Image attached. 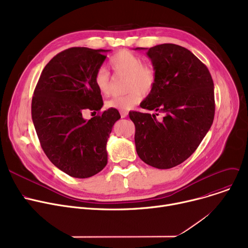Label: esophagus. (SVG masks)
I'll return each instance as SVG.
<instances>
[{
    "instance_id": "esophagus-1",
    "label": "esophagus",
    "mask_w": 248,
    "mask_h": 248,
    "mask_svg": "<svg viewBox=\"0 0 248 248\" xmlns=\"http://www.w3.org/2000/svg\"><path fill=\"white\" fill-rule=\"evenodd\" d=\"M121 116L123 117V119H124V117H126L127 116V111L126 110H121Z\"/></svg>"
}]
</instances>
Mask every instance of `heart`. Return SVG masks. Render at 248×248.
Wrapping results in <instances>:
<instances>
[{"mask_svg":"<svg viewBox=\"0 0 248 248\" xmlns=\"http://www.w3.org/2000/svg\"><path fill=\"white\" fill-rule=\"evenodd\" d=\"M108 66L114 75L126 76L124 95L114 96L107 107L128 110L140 100L141 93L149 94L157 82V71L152 64L144 63L141 57L128 50H120L109 58ZM94 84L99 93L107 96L110 93L111 79L108 70L100 67L94 74Z\"/></svg>","mask_w":248,"mask_h":248,"instance_id":"obj_1","label":"heart"}]
</instances>
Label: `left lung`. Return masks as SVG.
<instances>
[{
  "label": "left lung",
  "mask_w": 248,
  "mask_h": 248,
  "mask_svg": "<svg viewBox=\"0 0 248 248\" xmlns=\"http://www.w3.org/2000/svg\"><path fill=\"white\" fill-rule=\"evenodd\" d=\"M145 49V48H136ZM147 55L157 71V82L140 108L164 114L129 111L136 126L139 157L158 169L186 161L209 131L215 113L211 74L192 52L176 44L150 48Z\"/></svg>",
  "instance_id": "1"
}]
</instances>
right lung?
Wrapping results in <instances>:
<instances>
[{
	"label": "right lung",
	"instance_id": "add662e5",
	"mask_svg": "<svg viewBox=\"0 0 248 248\" xmlns=\"http://www.w3.org/2000/svg\"><path fill=\"white\" fill-rule=\"evenodd\" d=\"M108 50L72 47L44 67L32 98V120L50 162L74 178H89L108 164L107 142L120 112H100L102 97L94 84ZM85 110L97 112L90 120Z\"/></svg>",
	"mask_w": 248,
	"mask_h": 248
}]
</instances>
